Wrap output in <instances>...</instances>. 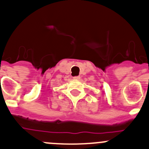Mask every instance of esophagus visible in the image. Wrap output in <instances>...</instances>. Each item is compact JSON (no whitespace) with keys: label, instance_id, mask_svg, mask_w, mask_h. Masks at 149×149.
<instances>
[{"label":"esophagus","instance_id":"esophagus-1","mask_svg":"<svg viewBox=\"0 0 149 149\" xmlns=\"http://www.w3.org/2000/svg\"><path fill=\"white\" fill-rule=\"evenodd\" d=\"M73 79H74L75 80H79V79H80V76H74Z\"/></svg>","mask_w":149,"mask_h":149}]
</instances>
